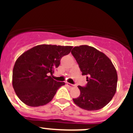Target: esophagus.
<instances>
[{"label": "esophagus", "instance_id": "obj_1", "mask_svg": "<svg viewBox=\"0 0 133 133\" xmlns=\"http://www.w3.org/2000/svg\"><path fill=\"white\" fill-rule=\"evenodd\" d=\"M66 85L68 86V87H74L75 85H74V84H70V83H66Z\"/></svg>", "mask_w": 133, "mask_h": 133}]
</instances>
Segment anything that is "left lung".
<instances>
[{
    "instance_id": "8db88e82",
    "label": "left lung",
    "mask_w": 133,
    "mask_h": 133,
    "mask_svg": "<svg viewBox=\"0 0 133 133\" xmlns=\"http://www.w3.org/2000/svg\"><path fill=\"white\" fill-rule=\"evenodd\" d=\"M71 53L78 64L87 84L78 86L81 94L73 101L87 110H97L105 107L114 97L117 86V70L105 54L88 45L72 49Z\"/></svg>"
}]
</instances>
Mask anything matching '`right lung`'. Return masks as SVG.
<instances>
[{
  "label": "right lung",
  "instance_id": "obj_1",
  "mask_svg": "<svg viewBox=\"0 0 133 133\" xmlns=\"http://www.w3.org/2000/svg\"><path fill=\"white\" fill-rule=\"evenodd\" d=\"M71 46L41 44L17 58L12 71V86L19 99L30 107L45 105L52 101L64 82L52 75L61 58L70 53Z\"/></svg>",
  "mask_w": 133,
  "mask_h": 133
}]
</instances>
